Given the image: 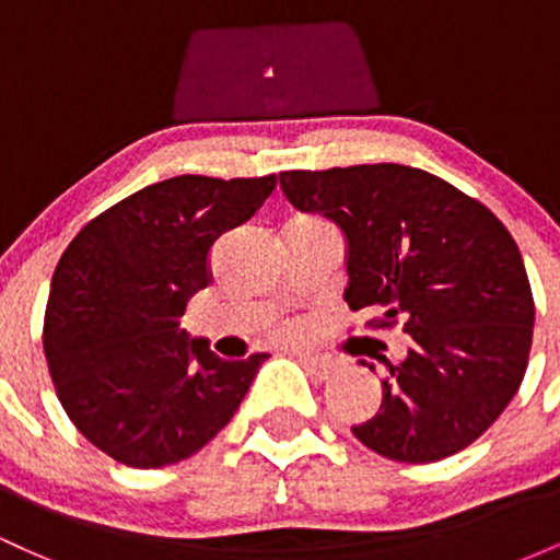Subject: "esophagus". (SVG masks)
I'll return each instance as SVG.
<instances>
[{
  "instance_id": "esophagus-1",
  "label": "esophagus",
  "mask_w": 560,
  "mask_h": 560,
  "mask_svg": "<svg viewBox=\"0 0 560 560\" xmlns=\"http://www.w3.org/2000/svg\"><path fill=\"white\" fill-rule=\"evenodd\" d=\"M300 361L305 363V369L316 371V374H331L337 369V361L329 355H300Z\"/></svg>"
}]
</instances>
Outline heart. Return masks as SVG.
I'll list each match as a JSON object with an SVG mask.
<instances>
[{
    "instance_id": "obj_1",
    "label": "heart",
    "mask_w": 560,
    "mask_h": 560,
    "mask_svg": "<svg viewBox=\"0 0 560 560\" xmlns=\"http://www.w3.org/2000/svg\"><path fill=\"white\" fill-rule=\"evenodd\" d=\"M268 334L279 342H300V339H305L307 326L300 324V320H276V324L268 326Z\"/></svg>"
}]
</instances>
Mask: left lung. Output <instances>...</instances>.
<instances>
[{"label":"left lung","instance_id":"left-lung-1","mask_svg":"<svg viewBox=\"0 0 560 560\" xmlns=\"http://www.w3.org/2000/svg\"><path fill=\"white\" fill-rule=\"evenodd\" d=\"M279 178L294 208L345 231L350 311H369V329L400 326L413 339L400 363L382 358V408L352 434L400 464H432L479 440L522 387L535 331L511 231L479 199L410 165Z\"/></svg>","mask_w":560,"mask_h":560}]
</instances>
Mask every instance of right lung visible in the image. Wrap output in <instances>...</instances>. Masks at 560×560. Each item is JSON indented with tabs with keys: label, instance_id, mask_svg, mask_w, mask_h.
<instances>
[{
	"label": "right lung",
	"instance_id": "1",
	"mask_svg": "<svg viewBox=\"0 0 560 560\" xmlns=\"http://www.w3.org/2000/svg\"><path fill=\"white\" fill-rule=\"evenodd\" d=\"M273 189L276 173L165 178L92 218L62 253L44 313L49 376L75 429L118 464H178L234 419L268 355L223 361L178 318L213 281L218 236Z\"/></svg>",
	"mask_w": 560,
	"mask_h": 560
}]
</instances>
